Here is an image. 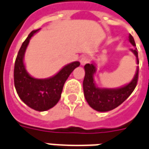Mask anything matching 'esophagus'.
<instances>
[{"label": "esophagus", "instance_id": "34e87169", "mask_svg": "<svg viewBox=\"0 0 149 149\" xmlns=\"http://www.w3.org/2000/svg\"><path fill=\"white\" fill-rule=\"evenodd\" d=\"M88 57L87 56H83L80 59V64L81 65H84L86 63H88Z\"/></svg>", "mask_w": 149, "mask_h": 149}]
</instances>
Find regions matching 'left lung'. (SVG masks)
I'll list each match as a JSON object with an SVG mask.
<instances>
[{"label": "left lung", "mask_w": 149, "mask_h": 149, "mask_svg": "<svg viewBox=\"0 0 149 149\" xmlns=\"http://www.w3.org/2000/svg\"><path fill=\"white\" fill-rule=\"evenodd\" d=\"M129 41L133 46H135V40L132 36H129ZM131 51L135 54L136 62L139 65L137 49H131ZM85 76L83 83L84 97L88 104L96 111L107 112L117 108L124 102L131 95L136 87L139 74V66L136 68L135 74L132 80L121 88H102L96 86L94 81V74L96 72V64L84 65Z\"/></svg>", "instance_id": "obj_1"}]
</instances>
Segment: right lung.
<instances>
[{
  "label": "right lung",
  "mask_w": 149,
  "mask_h": 149,
  "mask_svg": "<svg viewBox=\"0 0 149 149\" xmlns=\"http://www.w3.org/2000/svg\"><path fill=\"white\" fill-rule=\"evenodd\" d=\"M40 29L32 31L22 43L14 64V86L19 98L27 106L36 111H46L55 106L61 98L65 82L78 66L79 61L65 65L55 75L47 79H36L26 71L24 55L30 40Z\"/></svg>",
  "instance_id": "add662e5"
}]
</instances>
